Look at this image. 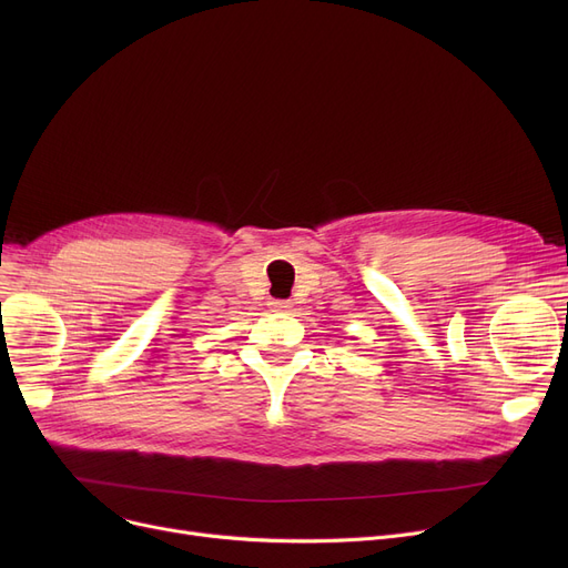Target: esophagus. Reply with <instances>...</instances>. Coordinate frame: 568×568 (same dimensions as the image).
<instances>
[{
	"label": "esophagus",
	"mask_w": 568,
	"mask_h": 568,
	"mask_svg": "<svg viewBox=\"0 0 568 568\" xmlns=\"http://www.w3.org/2000/svg\"><path fill=\"white\" fill-rule=\"evenodd\" d=\"M270 305H273V310H277V312H284V310H288V303H286V301H273V303H270Z\"/></svg>",
	"instance_id": "obj_1"
}]
</instances>
